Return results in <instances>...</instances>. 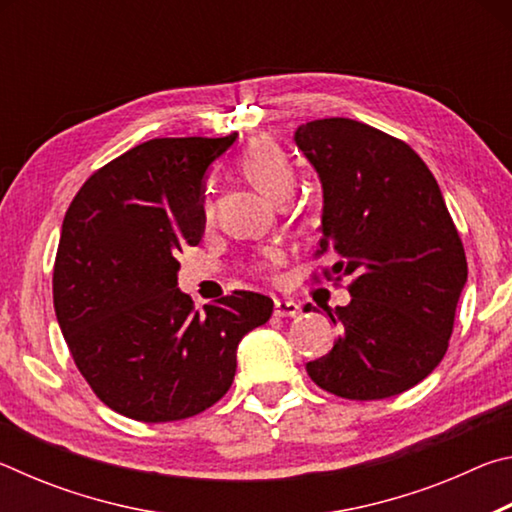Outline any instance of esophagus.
Instances as JSON below:
<instances>
[{
    "instance_id": "esophagus-1",
    "label": "esophagus",
    "mask_w": 512,
    "mask_h": 512,
    "mask_svg": "<svg viewBox=\"0 0 512 512\" xmlns=\"http://www.w3.org/2000/svg\"><path fill=\"white\" fill-rule=\"evenodd\" d=\"M300 305L293 300H275V316L277 318H291V316H298Z\"/></svg>"
}]
</instances>
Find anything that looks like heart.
Listing matches in <instances>:
<instances>
[{"instance_id": "1", "label": "heart", "mask_w": 512, "mask_h": 512, "mask_svg": "<svg viewBox=\"0 0 512 512\" xmlns=\"http://www.w3.org/2000/svg\"><path fill=\"white\" fill-rule=\"evenodd\" d=\"M241 169L273 201H287L296 187V167H293L289 153L273 140L250 142L241 155ZM284 262H287V255L282 248H268L259 257L257 266L259 271L273 273Z\"/></svg>"}]
</instances>
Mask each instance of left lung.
Segmentation results:
<instances>
[{
    "label": "left lung",
    "instance_id": "left-lung-1",
    "mask_svg": "<svg viewBox=\"0 0 512 512\" xmlns=\"http://www.w3.org/2000/svg\"><path fill=\"white\" fill-rule=\"evenodd\" d=\"M296 144L323 183L314 257L336 259L311 280L339 287L350 277L352 296L350 305L327 311L341 336L307 363L309 377L345 400L400 395L447 354L467 280L461 235L433 173L397 137L327 117L302 124Z\"/></svg>",
    "mask_w": 512,
    "mask_h": 512
}]
</instances>
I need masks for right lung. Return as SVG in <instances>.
Listing matches in <instances>:
<instances>
[{"label": "right lung", "mask_w": 512, "mask_h": 512, "mask_svg": "<svg viewBox=\"0 0 512 512\" xmlns=\"http://www.w3.org/2000/svg\"><path fill=\"white\" fill-rule=\"evenodd\" d=\"M155 137L85 180L54 262V309L94 395L126 418L173 422L228 393L237 345L273 300L232 291L203 311L176 289L178 257L203 232V176L235 142Z\"/></svg>", "instance_id": "1"}]
</instances>
